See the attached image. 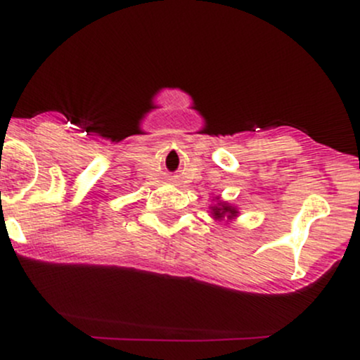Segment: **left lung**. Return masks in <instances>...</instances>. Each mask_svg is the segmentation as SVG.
<instances>
[{"instance_id": "obj_1", "label": "left lung", "mask_w": 360, "mask_h": 360, "mask_svg": "<svg viewBox=\"0 0 360 360\" xmlns=\"http://www.w3.org/2000/svg\"><path fill=\"white\" fill-rule=\"evenodd\" d=\"M237 214H238V210L235 208V206L226 203V201L218 200V203L212 206V217L214 220H223V218H226V220H233V218H237Z\"/></svg>"}]
</instances>
